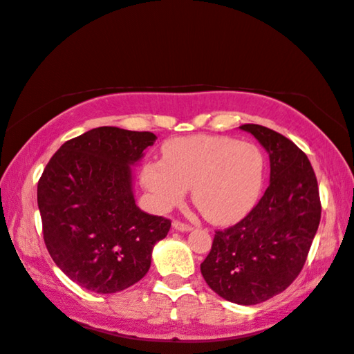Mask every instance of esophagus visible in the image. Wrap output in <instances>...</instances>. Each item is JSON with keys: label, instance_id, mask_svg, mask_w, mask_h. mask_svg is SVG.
<instances>
[{"label": "esophagus", "instance_id": "esophagus-1", "mask_svg": "<svg viewBox=\"0 0 354 354\" xmlns=\"http://www.w3.org/2000/svg\"><path fill=\"white\" fill-rule=\"evenodd\" d=\"M172 227H174V229L178 230V232H191L192 230V225L182 223V221H177V219L174 223H172Z\"/></svg>", "mask_w": 354, "mask_h": 354}]
</instances>
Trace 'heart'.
Here are the masks:
<instances>
[{
	"mask_svg": "<svg viewBox=\"0 0 354 354\" xmlns=\"http://www.w3.org/2000/svg\"><path fill=\"white\" fill-rule=\"evenodd\" d=\"M163 160L147 162L140 180L160 210H169L192 186V201L215 224H230L254 207L265 178V157L253 142L230 136L171 139Z\"/></svg>",
	"mask_w": 354,
	"mask_h": 354,
	"instance_id": "1",
	"label": "heart"
}]
</instances>
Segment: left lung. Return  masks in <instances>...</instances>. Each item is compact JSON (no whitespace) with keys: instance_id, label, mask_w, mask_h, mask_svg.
Returning a JSON list of instances; mask_svg holds the SVG:
<instances>
[{"instance_id":"1","label":"left lung","mask_w":354,"mask_h":354,"mask_svg":"<svg viewBox=\"0 0 354 354\" xmlns=\"http://www.w3.org/2000/svg\"><path fill=\"white\" fill-rule=\"evenodd\" d=\"M270 156V186L250 214L216 230L201 274L224 300L253 306L270 300L303 270L321 219L318 182L300 148L257 124L239 127Z\"/></svg>"}]
</instances>
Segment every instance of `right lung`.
Returning a JSON list of instances; mask_svg holds the SVG:
<instances>
[{
  "label": "right lung",
  "mask_w": 354,
  "mask_h": 354,
  "mask_svg": "<svg viewBox=\"0 0 354 354\" xmlns=\"http://www.w3.org/2000/svg\"><path fill=\"white\" fill-rule=\"evenodd\" d=\"M151 131L92 129L69 139L46 163L37 206L46 250L82 288L113 294L150 270L156 242L171 221L135 203L131 165L154 144Z\"/></svg>",
  "instance_id": "1"
}]
</instances>
